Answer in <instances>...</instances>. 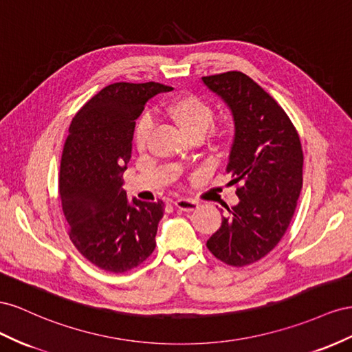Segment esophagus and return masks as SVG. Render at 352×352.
Here are the masks:
<instances>
[{"label": "esophagus", "instance_id": "34e87169", "mask_svg": "<svg viewBox=\"0 0 352 352\" xmlns=\"http://www.w3.org/2000/svg\"><path fill=\"white\" fill-rule=\"evenodd\" d=\"M175 208L184 210V212H192V210H196L199 208V204L196 200H190V199H178L174 202Z\"/></svg>", "mask_w": 352, "mask_h": 352}]
</instances>
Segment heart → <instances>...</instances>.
Segmentation results:
<instances>
[{
    "mask_svg": "<svg viewBox=\"0 0 352 352\" xmlns=\"http://www.w3.org/2000/svg\"><path fill=\"white\" fill-rule=\"evenodd\" d=\"M164 112L190 138H200L208 131L206 142L212 147H223L228 144L232 138V128L228 125L207 129L214 120V107L205 98L196 94L186 93L174 97L166 103ZM152 128L153 122L147 115L140 116L135 120L133 142L140 152L146 150Z\"/></svg>",
    "mask_w": 352,
    "mask_h": 352,
    "instance_id": "heart-1",
    "label": "heart"
}]
</instances>
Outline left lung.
<instances>
[{
  "label": "left lung",
  "mask_w": 352,
  "mask_h": 352,
  "mask_svg": "<svg viewBox=\"0 0 352 352\" xmlns=\"http://www.w3.org/2000/svg\"><path fill=\"white\" fill-rule=\"evenodd\" d=\"M202 81L232 109L234 142L226 173L240 199L227 206L206 248L224 264L245 267L268 255L294 218L302 188V146L283 107L248 75L230 70Z\"/></svg>",
  "instance_id": "obj_1"
}]
</instances>
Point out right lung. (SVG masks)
I'll return each mask as SVG.
<instances>
[{
    "instance_id": "obj_1",
    "label": "right lung",
    "mask_w": 352,
    "mask_h": 352,
    "mask_svg": "<svg viewBox=\"0 0 352 352\" xmlns=\"http://www.w3.org/2000/svg\"><path fill=\"white\" fill-rule=\"evenodd\" d=\"M173 87L115 82L79 109L69 126L58 195L70 242L89 263L125 273L153 254L164 200L129 205L122 174L133 152V129L150 97Z\"/></svg>"
}]
</instances>
